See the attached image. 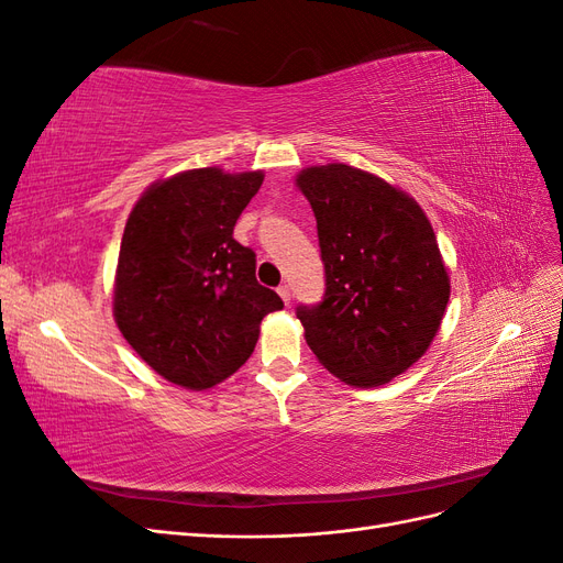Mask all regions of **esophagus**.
<instances>
[{
  "label": "esophagus",
  "instance_id": "1",
  "mask_svg": "<svg viewBox=\"0 0 563 563\" xmlns=\"http://www.w3.org/2000/svg\"><path fill=\"white\" fill-rule=\"evenodd\" d=\"M277 294H279V298L288 305V302H291V288H288V284H282L279 288H277Z\"/></svg>",
  "mask_w": 563,
  "mask_h": 563
}]
</instances>
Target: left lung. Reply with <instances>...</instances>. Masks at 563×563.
<instances>
[{"label":"left lung","mask_w":563,"mask_h":563,"mask_svg":"<svg viewBox=\"0 0 563 563\" xmlns=\"http://www.w3.org/2000/svg\"><path fill=\"white\" fill-rule=\"evenodd\" d=\"M317 218L327 294L298 308L305 340L335 378L378 387L428 352L441 329L451 277L420 203L347 164L296 176Z\"/></svg>","instance_id":"left-lung-1"}]
</instances>
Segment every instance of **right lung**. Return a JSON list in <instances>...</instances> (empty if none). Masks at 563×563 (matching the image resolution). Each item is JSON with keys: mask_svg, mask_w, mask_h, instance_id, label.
Segmentation results:
<instances>
[{"mask_svg": "<svg viewBox=\"0 0 563 563\" xmlns=\"http://www.w3.org/2000/svg\"><path fill=\"white\" fill-rule=\"evenodd\" d=\"M263 172L207 166L152 183L129 213L112 288L117 329L168 383L209 389L258 343L282 298L255 279V253L234 240Z\"/></svg>", "mask_w": 563, "mask_h": 563, "instance_id": "obj_1", "label": "right lung"}]
</instances>
